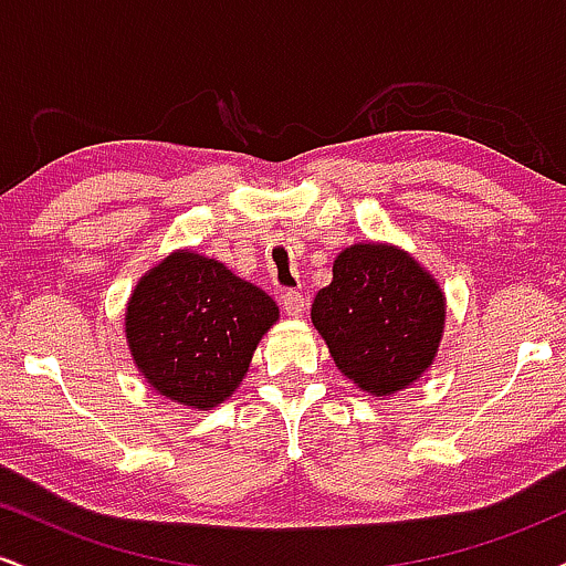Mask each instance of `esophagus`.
Wrapping results in <instances>:
<instances>
[{
	"label": "esophagus",
	"instance_id": "esophagus-1",
	"mask_svg": "<svg viewBox=\"0 0 566 566\" xmlns=\"http://www.w3.org/2000/svg\"><path fill=\"white\" fill-rule=\"evenodd\" d=\"M282 305L284 311H287V316H292V319H301V316L305 314V297L303 292H295V290H287L282 295Z\"/></svg>",
	"mask_w": 566,
	"mask_h": 566
}]
</instances>
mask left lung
<instances>
[{
    "label": "left lung",
    "mask_w": 566,
    "mask_h": 566,
    "mask_svg": "<svg viewBox=\"0 0 566 566\" xmlns=\"http://www.w3.org/2000/svg\"><path fill=\"white\" fill-rule=\"evenodd\" d=\"M444 319L447 297L431 271L386 242L340 250L333 282L311 305L335 367L369 396H391L423 378Z\"/></svg>",
    "instance_id": "left-lung-1"
}]
</instances>
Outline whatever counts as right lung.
<instances>
[{
	"mask_svg": "<svg viewBox=\"0 0 566 566\" xmlns=\"http://www.w3.org/2000/svg\"><path fill=\"white\" fill-rule=\"evenodd\" d=\"M279 305L216 258L175 250L138 279L125 311L135 367L154 391L212 409L237 391Z\"/></svg>",
	"mask_w": 566,
	"mask_h": 566,
	"instance_id": "1",
	"label": "right lung"
}]
</instances>
